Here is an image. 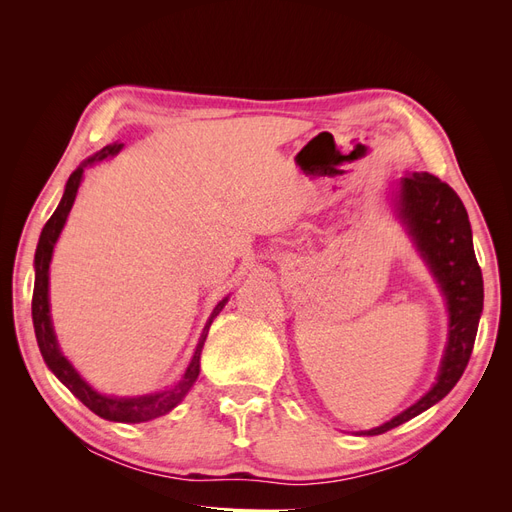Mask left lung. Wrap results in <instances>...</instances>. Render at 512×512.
Returning a JSON list of instances; mask_svg holds the SVG:
<instances>
[{
	"instance_id": "8db88e82",
	"label": "left lung",
	"mask_w": 512,
	"mask_h": 512,
	"mask_svg": "<svg viewBox=\"0 0 512 512\" xmlns=\"http://www.w3.org/2000/svg\"><path fill=\"white\" fill-rule=\"evenodd\" d=\"M397 213L436 277L448 307V344L431 391L414 406L365 436L399 427L451 393L466 371L483 312V275L474 256L468 211L451 185L429 173H412L399 181Z\"/></svg>"
}]
</instances>
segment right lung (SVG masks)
I'll return each instance as SVG.
<instances>
[{
  "label": "right lung",
  "mask_w": 512,
  "mask_h": 512,
  "mask_svg": "<svg viewBox=\"0 0 512 512\" xmlns=\"http://www.w3.org/2000/svg\"><path fill=\"white\" fill-rule=\"evenodd\" d=\"M121 147L123 145H117V143L106 145L104 149L94 153V156H91L89 160H85L79 168H76L74 173L70 175L68 183H66L64 196H61V203L57 205V209L49 218V222L44 224V228L40 232L38 247H36V258H34L36 282H34V299H32V318H34V331H36L38 348L42 352L44 363L49 365V369L61 380V384L68 386L74 397H79L91 412L98 414L100 418H106V421L145 423V421H151V418H158V416L173 410L194 386V382L198 378V371H200V352H203L209 327H211L213 318L224 309L228 297H224L218 305H215L211 318L205 324L203 335H200V339H198V346L194 350V356H192L188 369H185V374L181 376V380L175 386H170V389H166V391L141 395V397L100 395L98 391L91 389V386L79 376V371H76L72 367V363L66 359V356L61 354L55 331H53L51 309H49V265H51V258H53V247H55V243L59 239V232H61V228H64V224L68 220V213L74 205V198H76V192H79L85 166L100 162L108 156H115V153Z\"/></svg>",
  "instance_id": "obj_1"
}]
</instances>
